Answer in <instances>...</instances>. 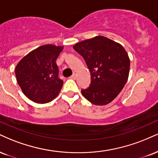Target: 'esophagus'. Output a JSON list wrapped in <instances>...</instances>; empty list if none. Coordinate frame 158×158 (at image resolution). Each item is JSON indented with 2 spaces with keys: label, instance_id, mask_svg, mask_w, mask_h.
Masks as SVG:
<instances>
[{
  "label": "esophagus",
  "instance_id": "obj_1",
  "mask_svg": "<svg viewBox=\"0 0 158 158\" xmlns=\"http://www.w3.org/2000/svg\"><path fill=\"white\" fill-rule=\"evenodd\" d=\"M76 77H77V75H76L75 73H73V75H72L71 77H70V78H71V79H76Z\"/></svg>",
  "mask_w": 158,
  "mask_h": 158
}]
</instances>
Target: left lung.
<instances>
[{"label": "left lung", "mask_w": 158, "mask_h": 158, "mask_svg": "<svg viewBox=\"0 0 158 158\" xmlns=\"http://www.w3.org/2000/svg\"><path fill=\"white\" fill-rule=\"evenodd\" d=\"M73 49L84 58L90 72V87L82 89L81 94L96 105L110 103L128 79L130 60L126 50L103 36L79 42Z\"/></svg>", "instance_id": "obj_1"}]
</instances>
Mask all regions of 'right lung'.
I'll return each instance as SVG.
<instances>
[{
	"instance_id": "right-lung-1",
	"label": "right lung",
	"mask_w": 158,
	"mask_h": 158,
	"mask_svg": "<svg viewBox=\"0 0 158 158\" xmlns=\"http://www.w3.org/2000/svg\"><path fill=\"white\" fill-rule=\"evenodd\" d=\"M62 46L42 45L22 59L15 68L17 81L26 97L45 104L58 96L63 85L56 60Z\"/></svg>"
}]
</instances>
